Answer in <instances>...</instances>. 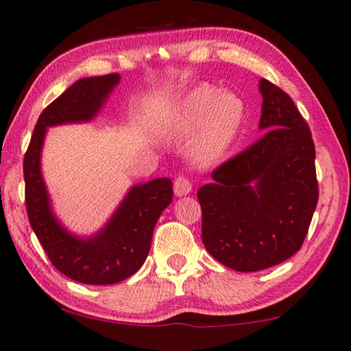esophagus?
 <instances>
[{
	"mask_svg": "<svg viewBox=\"0 0 351 351\" xmlns=\"http://www.w3.org/2000/svg\"><path fill=\"white\" fill-rule=\"evenodd\" d=\"M193 190V185L191 182L186 179L185 176H179L174 182V193L177 196L182 197V196H186V194H190Z\"/></svg>",
	"mask_w": 351,
	"mask_h": 351,
	"instance_id": "esophagus-1",
	"label": "esophagus"
}]
</instances>
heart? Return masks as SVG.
I'll use <instances>...</instances> for the list:
<instances>
[{"instance_id": "heart-1", "label": "heart", "mask_w": 351, "mask_h": 351, "mask_svg": "<svg viewBox=\"0 0 351 351\" xmlns=\"http://www.w3.org/2000/svg\"><path fill=\"white\" fill-rule=\"evenodd\" d=\"M245 121V104L229 90L199 88L183 97L168 119L176 133L194 134L190 155L196 165L219 163L239 136Z\"/></svg>"}]
</instances>
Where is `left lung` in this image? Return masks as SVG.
Listing matches in <instances>:
<instances>
[{
	"label": "left lung",
	"mask_w": 351,
	"mask_h": 351,
	"mask_svg": "<svg viewBox=\"0 0 351 351\" xmlns=\"http://www.w3.org/2000/svg\"><path fill=\"white\" fill-rule=\"evenodd\" d=\"M263 136L212 172L199 188L202 241L235 271H258L292 257L319 201L315 145L293 100L258 82Z\"/></svg>",
	"instance_id": "left-lung-1"
}]
</instances>
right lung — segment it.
<instances>
[{"mask_svg":"<svg viewBox=\"0 0 351 351\" xmlns=\"http://www.w3.org/2000/svg\"><path fill=\"white\" fill-rule=\"evenodd\" d=\"M119 82V73L75 82L42 111L23 160L31 228L53 265L82 284H116L136 273L147 258L161 212L172 202V182L168 177L138 183L128 190L104 228L90 237L72 234L53 213L40 169L47 128L93 121Z\"/></svg>","mask_w":351,"mask_h":351,"instance_id":"right-lung-1","label":"right lung"}]
</instances>
